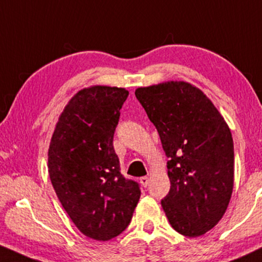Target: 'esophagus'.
Here are the masks:
<instances>
[{
    "label": "esophagus",
    "mask_w": 262,
    "mask_h": 262,
    "mask_svg": "<svg viewBox=\"0 0 262 262\" xmlns=\"http://www.w3.org/2000/svg\"><path fill=\"white\" fill-rule=\"evenodd\" d=\"M139 182H140V184H142L143 186H146L149 184V177H142L139 179Z\"/></svg>",
    "instance_id": "obj_1"
}]
</instances>
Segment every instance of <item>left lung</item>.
Segmentation results:
<instances>
[{
	"label": "left lung",
	"instance_id": "left-lung-1",
	"mask_svg": "<svg viewBox=\"0 0 262 262\" xmlns=\"http://www.w3.org/2000/svg\"><path fill=\"white\" fill-rule=\"evenodd\" d=\"M136 97L170 159L163 210L179 234L201 236L219 223L231 199L234 142L228 123L201 89L184 80L139 87Z\"/></svg>",
	"mask_w": 262,
	"mask_h": 262
}]
</instances>
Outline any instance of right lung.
<instances>
[{
	"mask_svg": "<svg viewBox=\"0 0 262 262\" xmlns=\"http://www.w3.org/2000/svg\"><path fill=\"white\" fill-rule=\"evenodd\" d=\"M125 88L77 92L58 118L48 149V173L63 209L85 236L108 241L130 223L139 185L120 174L113 136Z\"/></svg>",
	"mask_w": 262,
	"mask_h": 262,
	"instance_id": "1",
	"label": "right lung"
}]
</instances>
